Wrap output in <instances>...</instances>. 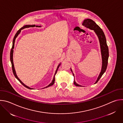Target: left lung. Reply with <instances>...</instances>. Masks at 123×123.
Returning <instances> with one entry per match:
<instances>
[{"label":"left lung","instance_id":"left-lung-1","mask_svg":"<svg viewBox=\"0 0 123 123\" xmlns=\"http://www.w3.org/2000/svg\"><path fill=\"white\" fill-rule=\"evenodd\" d=\"M82 25L87 28L94 31L97 35L99 41V43H100L102 64V68H101V72L97 79V80L94 83V84H96V83H97V82L102 77L103 74L106 71V69L108 66V58L109 56V48L107 46L106 38V37H105V34L103 31L100 28V27L96 24V23L94 21H93L91 19H86L83 21ZM71 70L73 73V75L74 76V74L73 72V71L71 68ZM74 84L75 86H82L81 85H80L77 83H76L75 80H74Z\"/></svg>","mask_w":123,"mask_h":123}]
</instances>
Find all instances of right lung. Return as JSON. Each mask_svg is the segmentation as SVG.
I'll return each instance as SVG.
<instances>
[{
	"label": "right lung",
	"mask_w": 123,
	"mask_h": 123,
	"mask_svg": "<svg viewBox=\"0 0 123 123\" xmlns=\"http://www.w3.org/2000/svg\"><path fill=\"white\" fill-rule=\"evenodd\" d=\"M41 27V26H37V25H25L22 28H21V29H20L18 31H17V32L16 33V34H15V36L14 37V38L13 39V41H12V48L11 49V52H10V60H11V64H12V72H13V74L14 75V76L15 77V78L18 80L20 83L21 84H22V85H23L25 87H27V88L29 89H30V90H33V89L32 88H31V87H30L29 86H26L25 84H24L20 79L18 77V76H17L16 75V72H15V68H14V64H13V49H14V43H15V39L16 38V37H18V35L20 34V33L21 32V31L22 30L25 29V28H28V27ZM61 65V63L58 65L57 67V68H56V71L55 72V75H54V78H53V79H52L51 82L49 85H48L47 86H46V87H44V88L43 89H44V88H46V87H49L51 86H52V85H54V84L55 83V75L57 73V70L60 66V65Z\"/></svg>",
	"instance_id": "1"
}]
</instances>
